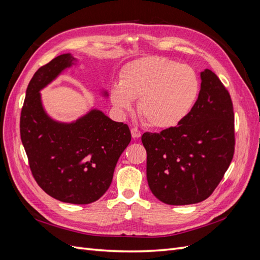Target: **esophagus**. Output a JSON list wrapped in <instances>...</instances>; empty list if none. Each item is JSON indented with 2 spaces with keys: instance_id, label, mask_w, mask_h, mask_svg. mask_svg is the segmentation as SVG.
Wrapping results in <instances>:
<instances>
[{
  "instance_id": "esophagus-1",
  "label": "esophagus",
  "mask_w": 260,
  "mask_h": 260,
  "mask_svg": "<svg viewBox=\"0 0 260 260\" xmlns=\"http://www.w3.org/2000/svg\"><path fill=\"white\" fill-rule=\"evenodd\" d=\"M131 136H132V138L138 139V138L141 137V131L139 129H137V128H132L131 129Z\"/></svg>"
}]
</instances>
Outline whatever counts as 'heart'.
I'll return each instance as SVG.
<instances>
[{"label": "heart", "instance_id": "obj_1", "mask_svg": "<svg viewBox=\"0 0 260 260\" xmlns=\"http://www.w3.org/2000/svg\"><path fill=\"white\" fill-rule=\"evenodd\" d=\"M200 90V78L191 66L149 56L121 69L119 83L112 85L109 98L121 112L129 111L132 100L138 99V112L148 125L170 129L191 113Z\"/></svg>", "mask_w": 260, "mask_h": 260}]
</instances>
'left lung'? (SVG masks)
Wrapping results in <instances>:
<instances>
[{"label": "left lung", "instance_id": "left-lung-1", "mask_svg": "<svg viewBox=\"0 0 260 260\" xmlns=\"http://www.w3.org/2000/svg\"><path fill=\"white\" fill-rule=\"evenodd\" d=\"M198 101L185 119L159 133H143L148 186L168 205L208 199L222 180L235 147L230 93L209 69L201 73Z\"/></svg>", "mask_w": 260, "mask_h": 260}]
</instances>
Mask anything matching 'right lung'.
Listing matches in <instances>:
<instances>
[{"label":"right lung","instance_id":"obj_1","mask_svg":"<svg viewBox=\"0 0 260 260\" xmlns=\"http://www.w3.org/2000/svg\"><path fill=\"white\" fill-rule=\"evenodd\" d=\"M74 58L55 57L39 68L28 84L20 114V138L31 174L52 198L70 204H90L107 191L116 164L131 141L129 127L92 111L74 123L51 120L40 91Z\"/></svg>","mask_w":260,"mask_h":260}]
</instances>
